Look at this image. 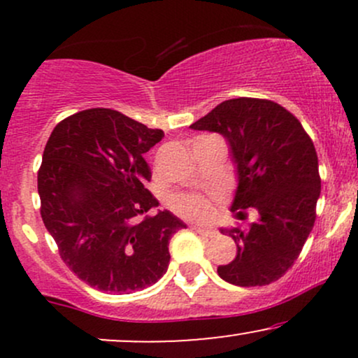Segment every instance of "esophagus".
<instances>
[{
	"label": "esophagus",
	"instance_id": "1",
	"mask_svg": "<svg viewBox=\"0 0 358 358\" xmlns=\"http://www.w3.org/2000/svg\"><path fill=\"white\" fill-rule=\"evenodd\" d=\"M193 231L202 234V236H207V237H213L217 234V231L213 227H208V225H193Z\"/></svg>",
	"mask_w": 358,
	"mask_h": 358
}]
</instances>
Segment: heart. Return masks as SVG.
Masks as SVG:
<instances>
[{
	"mask_svg": "<svg viewBox=\"0 0 358 358\" xmlns=\"http://www.w3.org/2000/svg\"><path fill=\"white\" fill-rule=\"evenodd\" d=\"M171 208L188 219H205L210 213V202L196 193H182L171 199Z\"/></svg>",
	"mask_w": 358,
	"mask_h": 358,
	"instance_id": "b5f03b06",
	"label": "heart"
}]
</instances>
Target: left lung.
<instances>
[{"instance_id": "8db88e82", "label": "left lung", "mask_w": 358, "mask_h": 358, "mask_svg": "<svg viewBox=\"0 0 358 358\" xmlns=\"http://www.w3.org/2000/svg\"><path fill=\"white\" fill-rule=\"evenodd\" d=\"M190 127L227 138L239 173L232 212L239 219L249 207L259 213L249 231L222 229L237 256L217 273L236 286L278 281L315 225L322 178L313 141L289 110L256 97L224 101Z\"/></svg>"}]
</instances>
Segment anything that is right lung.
I'll list each match as a JSON object with an SVG mask.
<instances>
[{
	"mask_svg": "<svg viewBox=\"0 0 358 358\" xmlns=\"http://www.w3.org/2000/svg\"><path fill=\"white\" fill-rule=\"evenodd\" d=\"M162 138L106 108L53 127L38 170L40 213L62 261L89 286L129 294L166 273L168 244L185 224L168 210L146 215L158 200L146 188L145 153Z\"/></svg>",
	"mask_w": 358,
	"mask_h": 358,
	"instance_id": "add662e5",
	"label": "right lung"
}]
</instances>
